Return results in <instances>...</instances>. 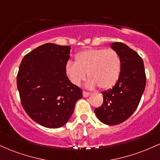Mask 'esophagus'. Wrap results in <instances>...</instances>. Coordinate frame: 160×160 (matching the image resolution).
Here are the masks:
<instances>
[{
  "instance_id": "esophagus-1",
  "label": "esophagus",
  "mask_w": 160,
  "mask_h": 160,
  "mask_svg": "<svg viewBox=\"0 0 160 160\" xmlns=\"http://www.w3.org/2000/svg\"><path fill=\"white\" fill-rule=\"evenodd\" d=\"M89 95H90V92H86V91L82 92V95H83V97H88Z\"/></svg>"
}]
</instances>
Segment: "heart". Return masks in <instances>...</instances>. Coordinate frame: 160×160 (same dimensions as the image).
<instances>
[{
  "label": "heart",
  "instance_id": "b5f03b06",
  "mask_svg": "<svg viewBox=\"0 0 160 160\" xmlns=\"http://www.w3.org/2000/svg\"><path fill=\"white\" fill-rule=\"evenodd\" d=\"M65 71L74 85L84 81L87 73L90 78L89 86L97 85L102 89H109L120 78L121 60L118 53L112 49H86L77 55L76 62H67Z\"/></svg>",
  "mask_w": 160,
  "mask_h": 160
}]
</instances>
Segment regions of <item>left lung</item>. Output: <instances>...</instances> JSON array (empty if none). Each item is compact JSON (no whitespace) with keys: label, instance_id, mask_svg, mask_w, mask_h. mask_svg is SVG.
<instances>
[{"label":"left lung","instance_id":"obj_1","mask_svg":"<svg viewBox=\"0 0 160 160\" xmlns=\"http://www.w3.org/2000/svg\"><path fill=\"white\" fill-rule=\"evenodd\" d=\"M111 47L120 58V75L112 89L102 92L103 104L95 113L101 122L113 126L124 122L137 109L146 86V74L142 58L135 50L120 42Z\"/></svg>","mask_w":160,"mask_h":160}]
</instances>
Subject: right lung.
<instances>
[{
  "label": "right lung",
  "mask_w": 160,
  "mask_h": 160,
  "mask_svg": "<svg viewBox=\"0 0 160 160\" xmlns=\"http://www.w3.org/2000/svg\"><path fill=\"white\" fill-rule=\"evenodd\" d=\"M71 47L46 43L24 56L16 78L20 101L33 120L47 128L64 126L82 97L65 74Z\"/></svg>",
  "instance_id": "add662e5"
}]
</instances>
